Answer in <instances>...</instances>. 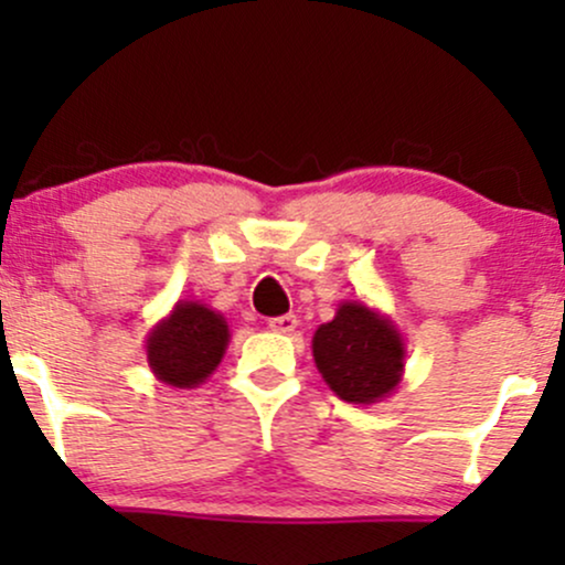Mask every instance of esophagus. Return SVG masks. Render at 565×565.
<instances>
[{"instance_id":"esophagus-1","label":"esophagus","mask_w":565,"mask_h":565,"mask_svg":"<svg viewBox=\"0 0 565 565\" xmlns=\"http://www.w3.org/2000/svg\"><path fill=\"white\" fill-rule=\"evenodd\" d=\"M268 329H270V332H278V334L295 332V329H297V316H295V313L276 316V319L268 321Z\"/></svg>"}]
</instances>
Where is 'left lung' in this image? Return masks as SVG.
<instances>
[{
  "label": "left lung",
  "mask_w": 565,
  "mask_h": 565,
  "mask_svg": "<svg viewBox=\"0 0 565 565\" xmlns=\"http://www.w3.org/2000/svg\"><path fill=\"white\" fill-rule=\"evenodd\" d=\"M313 361L337 398L380 404L404 380L406 342L391 316L364 300H342L334 319L316 329Z\"/></svg>",
  "instance_id": "left-lung-1"
}]
</instances>
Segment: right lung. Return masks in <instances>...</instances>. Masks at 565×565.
Wrapping results in <instances>:
<instances>
[{
  "label": "right lung",
  "instance_id": "1",
  "mask_svg": "<svg viewBox=\"0 0 565 565\" xmlns=\"http://www.w3.org/2000/svg\"><path fill=\"white\" fill-rule=\"evenodd\" d=\"M231 329L220 310L199 300H178L146 334L153 377L170 387H199L223 361Z\"/></svg>",
  "mask_w": 565,
  "mask_h": 565
}]
</instances>
